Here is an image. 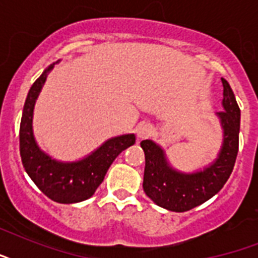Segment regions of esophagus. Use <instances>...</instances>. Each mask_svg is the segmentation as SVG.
<instances>
[{
	"label": "esophagus",
	"instance_id": "34e87169",
	"mask_svg": "<svg viewBox=\"0 0 258 258\" xmlns=\"http://www.w3.org/2000/svg\"><path fill=\"white\" fill-rule=\"evenodd\" d=\"M137 135L139 139H146L153 135V127L147 123H141L137 127Z\"/></svg>",
	"mask_w": 258,
	"mask_h": 258
}]
</instances>
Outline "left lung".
<instances>
[{"instance_id": "left-lung-1", "label": "left lung", "mask_w": 258, "mask_h": 258, "mask_svg": "<svg viewBox=\"0 0 258 258\" xmlns=\"http://www.w3.org/2000/svg\"><path fill=\"white\" fill-rule=\"evenodd\" d=\"M221 80L224 111L216 115L222 128V146L212 163L197 171H179L170 165L165 150L158 143L150 139L141 142L146 158L143 190L154 204L170 212H187L210 200L224 187L233 171L238 153L241 112L229 83Z\"/></svg>"}]
</instances>
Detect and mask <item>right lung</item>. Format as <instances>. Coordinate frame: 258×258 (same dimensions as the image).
Returning <instances> with one entry per match:
<instances>
[{
	"label": "right lung",
	"mask_w": 258,
	"mask_h": 258,
	"mask_svg": "<svg viewBox=\"0 0 258 258\" xmlns=\"http://www.w3.org/2000/svg\"><path fill=\"white\" fill-rule=\"evenodd\" d=\"M57 62L50 64L28 92L20 124V154L26 174L48 198L58 204H78L95 194L115 158L135 143V135L107 139L89 155L75 162L57 161L42 151L33 134V109L48 74Z\"/></svg>",
	"instance_id": "1"
}]
</instances>
